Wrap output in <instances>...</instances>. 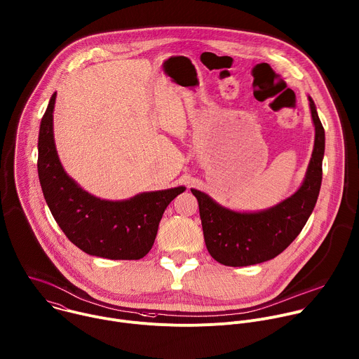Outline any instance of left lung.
<instances>
[{
    "label": "left lung",
    "mask_w": 359,
    "mask_h": 359,
    "mask_svg": "<svg viewBox=\"0 0 359 359\" xmlns=\"http://www.w3.org/2000/svg\"><path fill=\"white\" fill-rule=\"evenodd\" d=\"M310 100L316 127L311 161L302 187L273 208L261 212H235L218 205L207 194L191 190L198 201L204 241L210 255L225 266H248L273 259L300 233L314 210L324 156V128Z\"/></svg>",
    "instance_id": "1"
}]
</instances>
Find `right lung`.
<instances>
[{
  "label": "right lung",
  "instance_id": "add662e5",
  "mask_svg": "<svg viewBox=\"0 0 359 359\" xmlns=\"http://www.w3.org/2000/svg\"><path fill=\"white\" fill-rule=\"evenodd\" d=\"M56 93L42 116L38 175L45 200L65 235L83 252L107 259L137 261L152 248L159 221L184 187L142 193L126 201H107L81 190L63 170L53 141Z\"/></svg>",
  "mask_w": 359,
  "mask_h": 359
}]
</instances>
